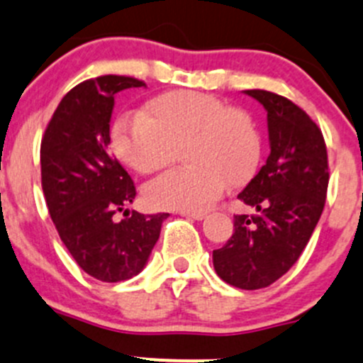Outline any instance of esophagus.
<instances>
[{
	"label": "esophagus",
	"mask_w": 363,
	"mask_h": 363,
	"mask_svg": "<svg viewBox=\"0 0 363 363\" xmlns=\"http://www.w3.org/2000/svg\"><path fill=\"white\" fill-rule=\"evenodd\" d=\"M180 215H183V217L194 218V220H203V218L206 217V213H203V211H180Z\"/></svg>",
	"instance_id": "esophagus-1"
}]
</instances>
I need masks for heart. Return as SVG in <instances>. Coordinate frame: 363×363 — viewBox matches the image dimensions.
<instances>
[{"mask_svg":"<svg viewBox=\"0 0 363 363\" xmlns=\"http://www.w3.org/2000/svg\"><path fill=\"white\" fill-rule=\"evenodd\" d=\"M185 143L192 164L146 186L152 206L208 210L222 196L225 183L245 182L261 157L259 132L249 114L189 89L153 96L141 114L118 118L111 132V148L118 159L141 174L171 164Z\"/></svg>","mask_w":363,"mask_h":363,"instance_id":"b5f03b06","label":"heart"}]
</instances>
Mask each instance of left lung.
Segmentation results:
<instances>
[{"mask_svg": "<svg viewBox=\"0 0 363 363\" xmlns=\"http://www.w3.org/2000/svg\"><path fill=\"white\" fill-rule=\"evenodd\" d=\"M267 111L270 155L238 194L256 213L235 215V233L213 250L218 277L240 289L274 284L298 261L323 213L326 146L318 125L286 96L247 89Z\"/></svg>", "mask_w": 363, "mask_h": 363, "instance_id": "8db88e82", "label": "left lung"}]
</instances>
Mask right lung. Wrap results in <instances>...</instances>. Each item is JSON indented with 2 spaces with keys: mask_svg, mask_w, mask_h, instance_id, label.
Returning <instances> with one entry per match:
<instances>
[{
  "mask_svg": "<svg viewBox=\"0 0 363 363\" xmlns=\"http://www.w3.org/2000/svg\"><path fill=\"white\" fill-rule=\"evenodd\" d=\"M145 82L102 75L72 88L52 114L40 146L42 189L61 242L75 263L102 282L135 277L146 267L169 213H128L135 186L109 153L114 96Z\"/></svg>",
  "mask_w": 363,
  "mask_h": 363,
  "instance_id": "obj_1",
  "label": "right lung"
}]
</instances>
